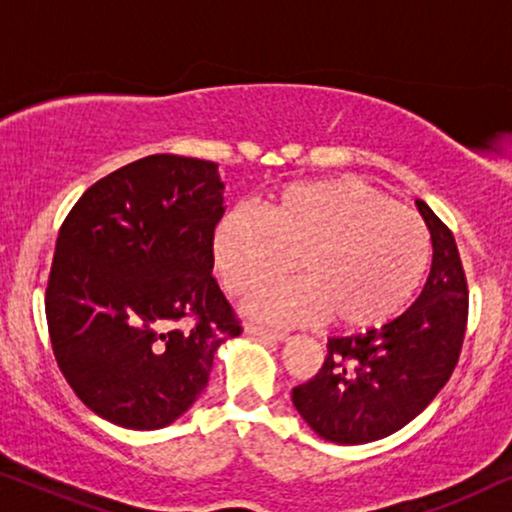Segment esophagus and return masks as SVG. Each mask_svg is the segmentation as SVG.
Segmentation results:
<instances>
[{"label":"esophagus","instance_id":"34e87169","mask_svg":"<svg viewBox=\"0 0 512 512\" xmlns=\"http://www.w3.org/2000/svg\"><path fill=\"white\" fill-rule=\"evenodd\" d=\"M244 331H247L249 335H258V338H268V340H275V342L289 340V333L275 331V328H265V326H258V324H247V326H244Z\"/></svg>","mask_w":512,"mask_h":512}]
</instances>
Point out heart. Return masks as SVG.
Listing matches in <instances>:
<instances>
[{
  "mask_svg": "<svg viewBox=\"0 0 512 512\" xmlns=\"http://www.w3.org/2000/svg\"><path fill=\"white\" fill-rule=\"evenodd\" d=\"M431 258L426 223L356 177L289 184L263 219L233 209L212 237V263L228 293L249 298L284 282L298 261L305 282L258 296L249 310L277 324L331 319L361 333L389 324L422 284Z\"/></svg>",
  "mask_w": 512,
  "mask_h": 512,
  "instance_id": "1",
  "label": "heart"
}]
</instances>
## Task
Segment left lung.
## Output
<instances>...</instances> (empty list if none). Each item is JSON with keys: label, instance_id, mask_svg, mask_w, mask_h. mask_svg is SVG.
<instances>
[{"label": "left lung", "instance_id": "left-lung-1", "mask_svg": "<svg viewBox=\"0 0 512 512\" xmlns=\"http://www.w3.org/2000/svg\"><path fill=\"white\" fill-rule=\"evenodd\" d=\"M431 233V272L410 310L382 328L328 340L319 373L293 387V405L314 433L361 445L403 429L457 366L468 324V284L452 230L417 200Z\"/></svg>", "mask_w": 512, "mask_h": 512}]
</instances>
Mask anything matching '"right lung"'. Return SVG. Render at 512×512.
I'll return each mask as SVG.
<instances>
[{"label":"right lung","mask_w":512,"mask_h":512,"mask_svg":"<svg viewBox=\"0 0 512 512\" xmlns=\"http://www.w3.org/2000/svg\"><path fill=\"white\" fill-rule=\"evenodd\" d=\"M216 167L139 158L90 186L58 233L46 286L55 361L74 394L123 429H163L184 415L207 387L216 347L242 333L212 277Z\"/></svg>","instance_id":"obj_1"}]
</instances>
